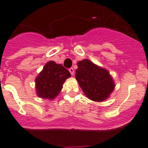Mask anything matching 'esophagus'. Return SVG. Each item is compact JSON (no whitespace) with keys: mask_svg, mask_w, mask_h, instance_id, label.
I'll list each match as a JSON object with an SVG mask.
<instances>
[{"mask_svg":"<svg viewBox=\"0 0 148 148\" xmlns=\"http://www.w3.org/2000/svg\"><path fill=\"white\" fill-rule=\"evenodd\" d=\"M69 72L71 73V75H73V74H74V69H73V68H69Z\"/></svg>","mask_w":148,"mask_h":148,"instance_id":"obj_1","label":"esophagus"}]
</instances>
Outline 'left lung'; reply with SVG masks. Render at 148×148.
<instances>
[{
    "label": "left lung",
    "instance_id": "left-lung-1",
    "mask_svg": "<svg viewBox=\"0 0 148 148\" xmlns=\"http://www.w3.org/2000/svg\"><path fill=\"white\" fill-rule=\"evenodd\" d=\"M75 77L85 95L94 101H102L114 89V82L107 70L88 60L77 63Z\"/></svg>",
    "mask_w": 148,
    "mask_h": 148
}]
</instances>
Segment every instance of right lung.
<instances>
[{
	"instance_id": "right-lung-1",
	"label": "right lung",
	"mask_w": 148,
	"mask_h": 148,
	"mask_svg": "<svg viewBox=\"0 0 148 148\" xmlns=\"http://www.w3.org/2000/svg\"><path fill=\"white\" fill-rule=\"evenodd\" d=\"M71 77L69 71L62 64L48 62L35 80L37 94L39 97L52 99L62 88L66 79Z\"/></svg>"
}]
</instances>
